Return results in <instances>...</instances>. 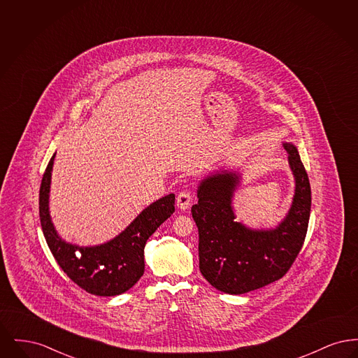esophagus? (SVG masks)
Returning a JSON list of instances; mask_svg holds the SVG:
<instances>
[{
  "mask_svg": "<svg viewBox=\"0 0 358 358\" xmlns=\"http://www.w3.org/2000/svg\"><path fill=\"white\" fill-rule=\"evenodd\" d=\"M176 204L178 206V209H181V210L189 209L190 205H192V194H190V192H187V190L180 192L177 199H176Z\"/></svg>",
  "mask_w": 358,
  "mask_h": 358,
  "instance_id": "1",
  "label": "esophagus"
}]
</instances>
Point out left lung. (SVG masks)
Segmentation results:
<instances>
[{"mask_svg":"<svg viewBox=\"0 0 358 358\" xmlns=\"http://www.w3.org/2000/svg\"><path fill=\"white\" fill-rule=\"evenodd\" d=\"M295 180L286 217L275 228L252 229L238 222L232 199L240 184L238 171L205 177L197 189L192 216L199 228L200 271L215 289L245 294L264 287L287 273L306 238L311 189L298 149L285 142Z\"/></svg>","mask_w":358,"mask_h":358,"instance_id":"obj_1","label":"left lung"}]
</instances>
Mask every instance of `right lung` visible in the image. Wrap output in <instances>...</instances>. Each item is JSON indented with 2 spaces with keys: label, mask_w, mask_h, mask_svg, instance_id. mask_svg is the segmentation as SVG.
Instances as JSON below:
<instances>
[{
  "label": "right lung",
  "mask_w": 358,
  "mask_h": 358,
  "mask_svg": "<svg viewBox=\"0 0 358 358\" xmlns=\"http://www.w3.org/2000/svg\"><path fill=\"white\" fill-rule=\"evenodd\" d=\"M45 169L40 187L38 212L44 238L60 268L80 289L92 295L114 296L131 289L145 271L143 250L148 238L174 212L171 193L145 208L118 236L94 247H79L60 238L50 215L53 159Z\"/></svg>",
  "instance_id": "obj_1"
}]
</instances>
